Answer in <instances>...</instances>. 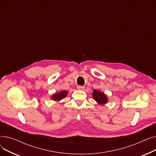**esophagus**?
Returning <instances> with one entry per match:
<instances>
[{
    "label": "esophagus",
    "mask_w": 156,
    "mask_h": 156,
    "mask_svg": "<svg viewBox=\"0 0 156 156\" xmlns=\"http://www.w3.org/2000/svg\"><path fill=\"white\" fill-rule=\"evenodd\" d=\"M77 89L79 90H83L85 89V87H83V86H77Z\"/></svg>",
    "instance_id": "esophagus-1"
}]
</instances>
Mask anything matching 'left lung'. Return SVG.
I'll list each match as a JSON object with an SVG mask.
<instances>
[{
    "label": "left lung",
    "instance_id": "8db88e82",
    "mask_svg": "<svg viewBox=\"0 0 156 156\" xmlns=\"http://www.w3.org/2000/svg\"><path fill=\"white\" fill-rule=\"evenodd\" d=\"M92 97L99 105H105L108 102V97L107 95L101 90H94Z\"/></svg>",
    "mask_w": 156,
    "mask_h": 156
}]
</instances>
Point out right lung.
Returning <instances> with one entry per match:
<instances>
[{
    "instance_id": "add662e5",
    "label": "right lung",
    "mask_w": 156,
    "mask_h": 156,
    "mask_svg": "<svg viewBox=\"0 0 156 156\" xmlns=\"http://www.w3.org/2000/svg\"><path fill=\"white\" fill-rule=\"evenodd\" d=\"M68 94V91L66 90H62L59 92H55L51 96V99L57 102H60L63 99H64V98L66 97Z\"/></svg>"
}]
</instances>
